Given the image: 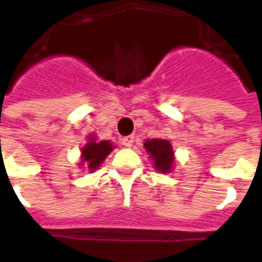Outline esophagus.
I'll return each mask as SVG.
<instances>
[{
	"mask_svg": "<svg viewBox=\"0 0 262 262\" xmlns=\"http://www.w3.org/2000/svg\"><path fill=\"white\" fill-rule=\"evenodd\" d=\"M121 141H122V144L125 145V147H132V145H133V141H135V137H133V136H126V137H123Z\"/></svg>",
	"mask_w": 262,
	"mask_h": 262,
	"instance_id": "esophagus-1",
	"label": "esophagus"
}]
</instances>
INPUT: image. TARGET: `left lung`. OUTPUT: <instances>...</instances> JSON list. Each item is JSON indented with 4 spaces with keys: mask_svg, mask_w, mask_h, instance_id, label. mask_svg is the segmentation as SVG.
<instances>
[{
    "mask_svg": "<svg viewBox=\"0 0 262 262\" xmlns=\"http://www.w3.org/2000/svg\"><path fill=\"white\" fill-rule=\"evenodd\" d=\"M144 147L147 152L151 155L154 162V167L161 173H169L173 169L174 163V152L171 144L167 140L152 139L145 140Z\"/></svg>",
    "mask_w": 262,
    "mask_h": 262,
    "instance_id": "obj_1",
    "label": "left lung"
}]
</instances>
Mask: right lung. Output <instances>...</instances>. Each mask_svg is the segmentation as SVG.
Instances as JSON below:
<instances>
[{
  "instance_id": "obj_1",
  "label": "right lung",
  "mask_w": 262,
  "mask_h": 262,
  "mask_svg": "<svg viewBox=\"0 0 262 262\" xmlns=\"http://www.w3.org/2000/svg\"><path fill=\"white\" fill-rule=\"evenodd\" d=\"M113 149V144L110 143L108 140L96 141L95 137H91L89 143L81 151V154H82V162H81V165H85L91 171L96 170L103 163L105 158L108 157V154Z\"/></svg>"
}]
</instances>
